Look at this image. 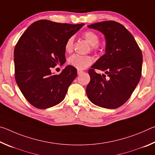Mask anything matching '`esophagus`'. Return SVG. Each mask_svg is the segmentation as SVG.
<instances>
[{"label": "esophagus", "instance_id": "obj_1", "mask_svg": "<svg viewBox=\"0 0 155 155\" xmlns=\"http://www.w3.org/2000/svg\"><path fill=\"white\" fill-rule=\"evenodd\" d=\"M83 72L82 71V70H77V74H82Z\"/></svg>", "mask_w": 155, "mask_h": 155}]
</instances>
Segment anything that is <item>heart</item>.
I'll return each instance as SVG.
<instances>
[{
	"label": "heart",
	"mask_w": 155,
	"mask_h": 155,
	"mask_svg": "<svg viewBox=\"0 0 155 155\" xmlns=\"http://www.w3.org/2000/svg\"><path fill=\"white\" fill-rule=\"evenodd\" d=\"M83 38L88 41V43L92 46L93 49L98 48L100 38L97 33L92 31H87L83 33ZM74 38L73 36L70 37L65 41L64 48L67 52H71L74 48ZM93 59L90 56H83L75 54L70 56L68 59V62L71 66L77 68L78 70H84L89 65L92 64Z\"/></svg>",
	"instance_id": "obj_1"
}]
</instances>
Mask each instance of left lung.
<instances>
[{"mask_svg":"<svg viewBox=\"0 0 155 155\" xmlns=\"http://www.w3.org/2000/svg\"><path fill=\"white\" fill-rule=\"evenodd\" d=\"M88 27L104 34L106 53L89 70L90 81L86 93L96 105L116 109L128 101L140 80L141 51L132 34L118 22L104 21ZM95 69L104 71L109 78L96 73Z\"/></svg>","mask_w":155,"mask_h":155,"instance_id":"obj_1","label":"left lung"}]
</instances>
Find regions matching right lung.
<instances>
[{
  "label": "right lung",
  "instance_id": "obj_1",
  "mask_svg": "<svg viewBox=\"0 0 155 155\" xmlns=\"http://www.w3.org/2000/svg\"><path fill=\"white\" fill-rule=\"evenodd\" d=\"M83 25L41 20L31 25L20 37L14 49L15 78L33 107L50 108L64 99L77 70L70 65L59 74H53L51 70L65 62V41Z\"/></svg>",
  "mask_w": 155,
  "mask_h": 155
}]
</instances>
